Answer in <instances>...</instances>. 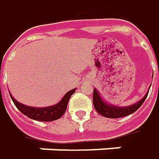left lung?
I'll return each mask as SVG.
<instances>
[{"mask_svg": "<svg viewBox=\"0 0 159 159\" xmlns=\"http://www.w3.org/2000/svg\"><path fill=\"white\" fill-rule=\"evenodd\" d=\"M152 77H153V75H152ZM150 87L151 86L149 87V89L146 93L144 94V96L143 97L140 101L134 103L133 105L127 106V107L115 106V105H112L110 103L105 102L102 99V97L101 96L100 93L98 92L96 88H93V106L100 115H102L104 117H107V118H120V117L126 116L133 114L134 112L137 111V109L141 107L142 104L144 102L147 95H148Z\"/></svg>", "mask_w": 159, "mask_h": 159, "instance_id": "left-lung-1", "label": "left lung"}]
</instances>
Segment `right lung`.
<instances>
[{
    "instance_id": "right-lung-1",
    "label": "right lung",
    "mask_w": 159,
    "mask_h": 159,
    "mask_svg": "<svg viewBox=\"0 0 159 159\" xmlns=\"http://www.w3.org/2000/svg\"><path fill=\"white\" fill-rule=\"evenodd\" d=\"M75 91H76V88L70 90L64 95L61 101L57 102V104L44 107H30L27 105H24L21 102L16 101V99L11 95V93L9 94L16 107H17L24 116L33 120L39 121V122H52V121L59 119L65 114V112L66 110L68 102Z\"/></svg>"
}]
</instances>
